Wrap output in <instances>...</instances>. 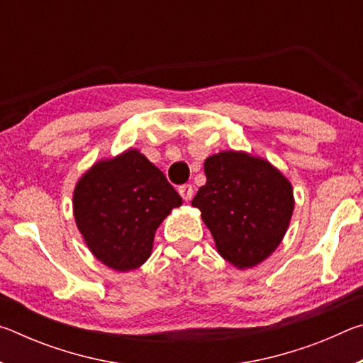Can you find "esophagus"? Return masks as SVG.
Returning a JSON list of instances; mask_svg holds the SVG:
<instances>
[{
  "label": "esophagus",
  "mask_w": 363,
  "mask_h": 363,
  "mask_svg": "<svg viewBox=\"0 0 363 363\" xmlns=\"http://www.w3.org/2000/svg\"><path fill=\"white\" fill-rule=\"evenodd\" d=\"M179 194L184 200L189 201V200H192L194 189H192V186H189V184H184V186L179 187Z\"/></svg>",
  "instance_id": "obj_1"
}]
</instances>
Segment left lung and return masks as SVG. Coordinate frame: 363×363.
I'll return each mask as SVG.
<instances>
[{"instance_id": "8db88e82", "label": "left lung", "mask_w": 363, "mask_h": 363, "mask_svg": "<svg viewBox=\"0 0 363 363\" xmlns=\"http://www.w3.org/2000/svg\"><path fill=\"white\" fill-rule=\"evenodd\" d=\"M206 184L194 196L218 253L251 269L279 248L294 210L291 182L269 160L223 150L205 160Z\"/></svg>"}]
</instances>
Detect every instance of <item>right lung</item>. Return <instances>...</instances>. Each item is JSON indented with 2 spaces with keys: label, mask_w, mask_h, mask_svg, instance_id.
Instances as JSON below:
<instances>
[{
  "label": "right lung",
  "mask_w": 363,
  "mask_h": 363,
  "mask_svg": "<svg viewBox=\"0 0 363 363\" xmlns=\"http://www.w3.org/2000/svg\"><path fill=\"white\" fill-rule=\"evenodd\" d=\"M73 218L104 266L130 272L149 259L155 232L181 195L138 149L102 158L73 189Z\"/></svg>",
  "instance_id": "obj_1"
}]
</instances>
